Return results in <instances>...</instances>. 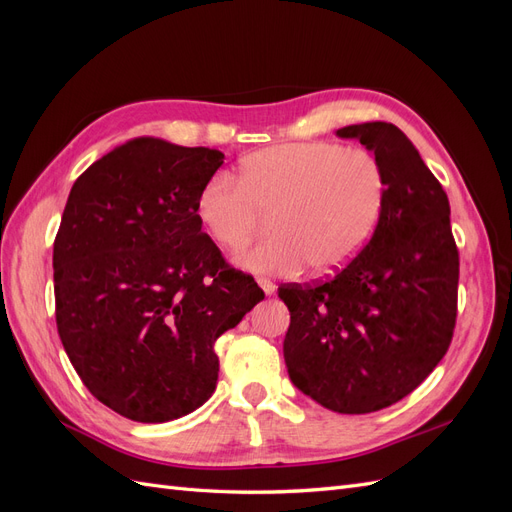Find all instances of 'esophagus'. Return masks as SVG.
I'll return each instance as SVG.
<instances>
[{
    "label": "esophagus",
    "mask_w": 512,
    "mask_h": 512,
    "mask_svg": "<svg viewBox=\"0 0 512 512\" xmlns=\"http://www.w3.org/2000/svg\"><path fill=\"white\" fill-rule=\"evenodd\" d=\"M258 286L262 288V292H265L267 294V297H271V294L275 292V284L271 282V280H267V277H258Z\"/></svg>",
    "instance_id": "34e87169"
}]
</instances>
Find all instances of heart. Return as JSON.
Returning a JSON list of instances; mask_svg holds the SVG:
<instances>
[{
	"label": "heart",
	"mask_w": 512,
	"mask_h": 512,
	"mask_svg": "<svg viewBox=\"0 0 512 512\" xmlns=\"http://www.w3.org/2000/svg\"><path fill=\"white\" fill-rule=\"evenodd\" d=\"M386 203V177L374 153L331 141L288 143L250 153L237 179L213 175L196 198L213 241L235 250L273 213L271 235L235 254L260 275H297L344 267L374 235Z\"/></svg>",
	"instance_id": "b5f03b06"
}]
</instances>
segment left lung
Returning <instances> with one entry per match:
<instances>
[{
	"instance_id": "8db88e82",
	"label": "left lung",
	"mask_w": 512,
	"mask_h": 512,
	"mask_svg": "<svg viewBox=\"0 0 512 512\" xmlns=\"http://www.w3.org/2000/svg\"><path fill=\"white\" fill-rule=\"evenodd\" d=\"M374 151L386 203L363 250L316 284L277 288L288 312L284 361L297 389L339 414L410 395L451 346L459 252L440 181L393 123L337 130Z\"/></svg>"
}]
</instances>
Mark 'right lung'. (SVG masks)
Segmentation results:
<instances>
[{"instance_id":"add662e5","label":"right lung","mask_w":512,"mask_h":512,"mask_svg":"<svg viewBox=\"0 0 512 512\" xmlns=\"http://www.w3.org/2000/svg\"><path fill=\"white\" fill-rule=\"evenodd\" d=\"M224 153L138 136L74 181L53 245L57 333L98 401L175 421L218 384L213 346L265 299L203 232L196 198Z\"/></svg>"}]
</instances>
